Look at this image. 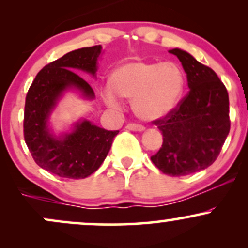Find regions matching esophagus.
I'll use <instances>...</instances> for the list:
<instances>
[{
    "label": "esophagus",
    "instance_id": "esophagus-1",
    "mask_svg": "<svg viewBox=\"0 0 248 248\" xmlns=\"http://www.w3.org/2000/svg\"><path fill=\"white\" fill-rule=\"evenodd\" d=\"M127 129L133 130V132H143L144 126H142V124H128Z\"/></svg>",
    "mask_w": 248,
    "mask_h": 248
}]
</instances>
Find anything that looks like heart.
I'll return each mask as SVG.
<instances>
[{"mask_svg":"<svg viewBox=\"0 0 248 248\" xmlns=\"http://www.w3.org/2000/svg\"><path fill=\"white\" fill-rule=\"evenodd\" d=\"M184 73L172 62H129L113 71L112 90L105 92L109 107H119L118 94L132 99L136 115L147 121L163 119L177 106L184 90Z\"/></svg>","mask_w":248,"mask_h":248,"instance_id":"1","label":"heart"}]
</instances>
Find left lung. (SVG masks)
<instances>
[{"instance_id": "1", "label": "left lung", "mask_w": 248, "mask_h": 248, "mask_svg": "<svg viewBox=\"0 0 248 248\" xmlns=\"http://www.w3.org/2000/svg\"><path fill=\"white\" fill-rule=\"evenodd\" d=\"M182 62L190 91L170 114L154 124L163 135L152 161L169 176L206 169L217 160L230 132L229 93L218 76L186 51L169 50Z\"/></svg>"}]
</instances>
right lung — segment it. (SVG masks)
Instances as JSON below:
<instances>
[{
    "label": "right lung",
    "instance_id": "right-lung-1",
    "mask_svg": "<svg viewBox=\"0 0 248 248\" xmlns=\"http://www.w3.org/2000/svg\"><path fill=\"white\" fill-rule=\"evenodd\" d=\"M101 45L82 47L50 62L37 73L25 98L24 140L35 162L62 178L79 179L99 169L119 130H106L88 120L78 121L71 133L57 136L49 129V118L65 91L75 88L94 98L91 85L75 71L93 77Z\"/></svg>",
    "mask_w": 248,
    "mask_h": 248
}]
</instances>
